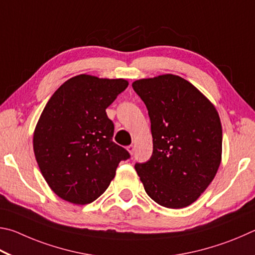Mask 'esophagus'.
I'll return each instance as SVG.
<instances>
[{"label":"esophagus","instance_id":"1","mask_svg":"<svg viewBox=\"0 0 255 255\" xmlns=\"http://www.w3.org/2000/svg\"><path fill=\"white\" fill-rule=\"evenodd\" d=\"M127 149H128V152H130L131 154H133V152H134V145H132V144L128 145Z\"/></svg>","mask_w":255,"mask_h":255}]
</instances>
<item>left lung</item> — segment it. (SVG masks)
Here are the masks:
<instances>
[{
  "label": "left lung",
  "instance_id": "obj_1",
  "mask_svg": "<svg viewBox=\"0 0 255 255\" xmlns=\"http://www.w3.org/2000/svg\"><path fill=\"white\" fill-rule=\"evenodd\" d=\"M148 109L153 151L135 163L145 193L167 208H184L213 181L222 159V124L211 102L179 76L135 80Z\"/></svg>",
  "mask_w": 255,
  "mask_h": 255
}]
</instances>
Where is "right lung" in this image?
Instances as JSON below:
<instances>
[{"instance_id":"right-lung-1","label":"right lung","mask_w":255,"mask_h":255,"mask_svg":"<svg viewBox=\"0 0 255 255\" xmlns=\"http://www.w3.org/2000/svg\"><path fill=\"white\" fill-rule=\"evenodd\" d=\"M125 79L78 75L48 101L35 127L33 150L53 193L85 205L104 193L130 153L113 142L114 124L106 109L128 87Z\"/></svg>"}]
</instances>
